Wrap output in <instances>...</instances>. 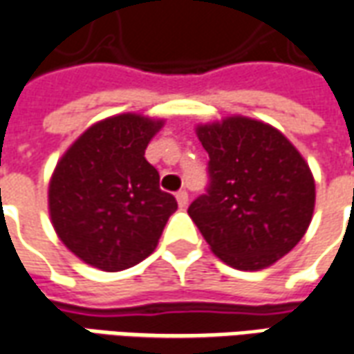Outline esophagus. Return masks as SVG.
Returning a JSON list of instances; mask_svg holds the SVG:
<instances>
[{"label": "esophagus", "mask_w": 354, "mask_h": 354, "mask_svg": "<svg viewBox=\"0 0 354 354\" xmlns=\"http://www.w3.org/2000/svg\"><path fill=\"white\" fill-rule=\"evenodd\" d=\"M176 201H178V207L185 208L187 207V203H189V195H187L185 189H182V192L176 193Z\"/></svg>", "instance_id": "1"}]
</instances>
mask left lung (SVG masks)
<instances>
[{"mask_svg":"<svg viewBox=\"0 0 354 354\" xmlns=\"http://www.w3.org/2000/svg\"><path fill=\"white\" fill-rule=\"evenodd\" d=\"M208 187L192 216L212 252L227 266L258 271L301 241L315 210V180L290 140L248 117L201 124Z\"/></svg>","mask_w":354,"mask_h":354,"instance_id":"left-lung-1","label":"left lung"}]
</instances>
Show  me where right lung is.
I'll return each instance as SVG.
<instances>
[{
  "mask_svg": "<svg viewBox=\"0 0 354 354\" xmlns=\"http://www.w3.org/2000/svg\"><path fill=\"white\" fill-rule=\"evenodd\" d=\"M161 127L136 113L108 117L58 161L49 184L50 222L68 250L88 266L121 271L146 260L178 208L144 157Z\"/></svg>",
  "mask_w": 354,
  "mask_h": 354,
  "instance_id": "1",
  "label": "right lung"
}]
</instances>
